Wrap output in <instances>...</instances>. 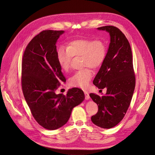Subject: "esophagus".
I'll return each instance as SVG.
<instances>
[{"label":"esophagus","instance_id":"34e87169","mask_svg":"<svg viewBox=\"0 0 155 155\" xmlns=\"http://www.w3.org/2000/svg\"><path fill=\"white\" fill-rule=\"evenodd\" d=\"M84 95H85V99L86 100H89L90 98V97H89V93L86 91H84Z\"/></svg>","mask_w":155,"mask_h":155}]
</instances>
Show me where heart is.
<instances>
[{
    "mask_svg": "<svg viewBox=\"0 0 155 155\" xmlns=\"http://www.w3.org/2000/svg\"><path fill=\"white\" fill-rule=\"evenodd\" d=\"M107 52L105 43L101 40L80 38L70 41L67 48L60 46L57 51V58L60 68L68 71L71 66L73 57L82 56L84 67L95 69L103 63ZM92 77V71L89 68L76 72L69 79L71 86L86 88Z\"/></svg>",
    "mask_w": 155,
    "mask_h": 155,
    "instance_id": "heart-1",
    "label": "heart"
}]
</instances>
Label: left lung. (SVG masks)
Segmentation results:
<instances>
[{
  "label": "left lung",
  "mask_w": 155,
  "mask_h": 155,
  "mask_svg": "<svg viewBox=\"0 0 155 155\" xmlns=\"http://www.w3.org/2000/svg\"><path fill=\"white\" fill-rule=\"evenodd\" d=\"M97 29L109 33L110 42L105 60L93 81L98 89L106 88L107 91L101 97L89 94L98 107L91 120L100 127L110 129L117 126L127 112L135 87V75L131 47L124 34L114 26Z\"/></svg>",
  "instance_id": "1"
}]
</instances>
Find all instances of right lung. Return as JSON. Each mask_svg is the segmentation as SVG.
I'll list each match as a JSON object with an SVG mask.
<instances>
[{
	"mask_svg": "<svg viewBox=\"0 0 155 155\" xmlns=\"http://www.w3.org/2000/svg\"><path fill=\"white\" fill-rule=\"evenodd\" d=\"M64 31L45 30L26 46L21 64V87L25 99L36 121L48 130H56L69 120L73 108L84 100L79 88L66 95L55 91L66 78L57 58L56 43Z\"/></svg>",
	"mask_w": 155,
	"mask_h": 155,
	"instance_id": "obj_1",
	"label": "right lung"
}]
</instances>
